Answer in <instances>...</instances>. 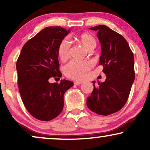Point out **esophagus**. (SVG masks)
I'll list each match as a JSON object with an SVG mask.
<instances>
[{"label": "esophagus", "mask_w": 150, "mask_h": 150, "mask_svg": "<svg viewBox=\"0 0 150 150\" xmlns=\"http://www.w3.org/2000/svg\"><path fill=\"white\" fill-rule=\"evenodd\" d=\"M74 85H81V84H82V82L79 81H75L74 82Z\"/></svg>", "instance_id": "esophagus-1"}]
</instances>
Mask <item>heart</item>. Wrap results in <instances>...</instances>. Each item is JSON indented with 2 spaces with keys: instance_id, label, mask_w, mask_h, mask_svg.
I'll return each instance as SVG.
<instances>
[{
  "instance_id": "heart-1",
  "label": "heart",
  "mask_w": 150,
  "mask_h": 150,
  "mask_svg": "<svg viewBox=\"0 0 150 150\" xmlns=\"http://www.w3.org/2000/svg\"><path fill=\"white\" fill-rule=\"evenodd\" d=\"M76 40L87 50H92L96 46V40L93 35L89 33H83L76 37ZM70 43L67 39H63L58 46V55L61 61H65L69 57ZM91 67L89 61H71L65 65L64 73L67 77L75 80L85 79Z\"/></svg>"
}]
</instances>
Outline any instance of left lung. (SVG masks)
Returning a JSON list of instances; mask_svg holds the SVG:
<instances>
[{
  "instance_id": "obj_1",
  "label": "left lung",
  "mask_w": 150,
  "mask_h": 150,
  "mask_svg": "<svg viewBox=\"0 0 150 150\" xmlns=\"http://www.w3.org/2000/svg\"><path fill=\"white\" fill-rule=\"evenodd\" d=\"M98 31L101 44L99 64L103 66L105 81L93 84V90L87 99V106L100 115L119 111L128 100L134 81V55L124 37L108 26L98 25L90 28Z\"/></svg>"
}]
</instances>
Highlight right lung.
<instances>
[{
  "label": "right lung",
  "mask_w": 150,
  "mask_h": 150,
  "mask_svg": "<svg viewBox=\"0 0 150 150\" xmlns=\"http://www.w3.org/2000/svg\"><path fill=\"white\" fill-rule=\"evenodd\" d=\"M69 33L61 26H48L26 42L16 63L19 92L26 110L33 117L50 121L61 113L63 96L72 82L60 79L58 46Z\"/></svg>",
  "instance_id": "right-lung-1"
}]
</instances>
